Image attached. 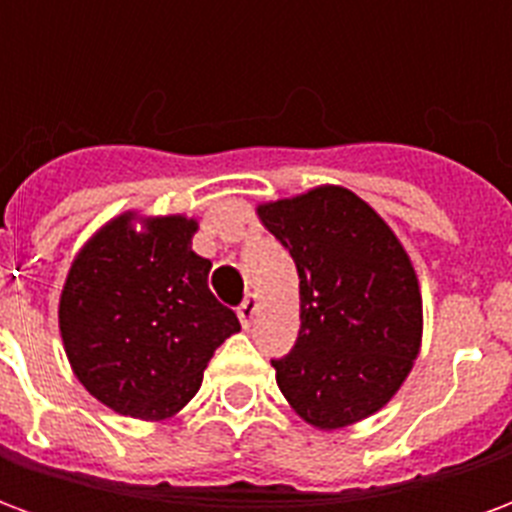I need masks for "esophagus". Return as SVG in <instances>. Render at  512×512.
Returning <instances> with one entry per match:
<instances>
[{"label": "esophagus", "mask_w": 512, "mask_h": 512, "mask_svg": "<svg viewBox=\"0 0 512 512\" xmlns=\"http://www.w3.org/2000/svg\"><path fill=\"white\" fill-rule=\"evenodd\" d=\"M257 304H260V301H257V296H255V293H252V296H246L244 304L238 307V318H241V323H244V326H249V323L255 321Z\"/></svg>", "instance_id": "1"}]
</instances>
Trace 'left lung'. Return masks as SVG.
<instances>
[{
	"label": "left lung",
	"mask_w": 512,
	"mask_h": 512,
	"mask_svg": "<svg viewBox=\"0 0 512 512\" xmlns=\"http://www.w3.org/2000/svg\"><path fill=\"white\" fill-rule=\"evenodd\" d=\"M257 216L299 271V337L271 362L282 395L321 430L376 414L422 343V296L403 244L343 186L257 205Z\"/></svg>",
	"instance_id": "1"
}]
</instances>
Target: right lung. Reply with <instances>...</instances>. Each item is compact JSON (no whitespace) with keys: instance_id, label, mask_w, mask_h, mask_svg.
<instances>
[{"instance_id":"obj_1","label":"right lung","mask_w":512,"mask_h":512,"mask_svg":"<svg viewBox=\"0 0 512 512\" xmlns=\"http://www.w3.org/2000/svg\"><path fill=\"white\" fill-rule=\"evenodd\" d=\"M123 213L84 244L60 296V334L84 389L117 414L167 419L197 395L213 351L241 329L191 252L197 222Z\"/></svg>"}]
</instances>
